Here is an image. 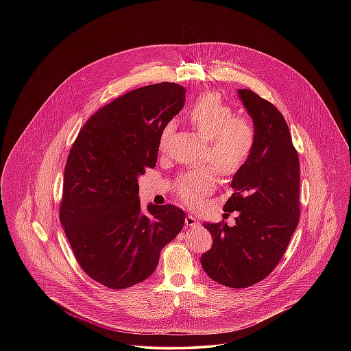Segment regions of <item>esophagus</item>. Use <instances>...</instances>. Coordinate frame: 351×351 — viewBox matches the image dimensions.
<instances>
[{
	"label": "esophagus",
	"instance_id": "esophagus-1",
	"mask_svg": "<svg viewBox=\"0 0 351 351\" xmlns=\"http://www.w3.org/2000/svg\"><path fill=\"white\" fill-rule=\"evenodd\" d=\"M185 224L186 227H197L199 226V219L193 215H188L185 219Z\"/></svg>",
	"mask_w": 351,
	"mask_h": 351
}]
</instances>
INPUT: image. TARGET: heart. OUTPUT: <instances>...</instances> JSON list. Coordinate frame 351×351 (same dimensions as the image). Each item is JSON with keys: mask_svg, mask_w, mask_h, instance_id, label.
I'll return each mask as SVG.
<instances>
[{"mask_svg": "<svg viewBox=\"0 0 351 351\" xmlns=\"http://www.w3.org/2000/svg\"><path fill=\"white\" fill-rule=\"evenodd\" d=\"M188 116L192 125L206 139L204 160L223 177L239 173L255 145V130L250 120L234 116L232 108L212 92L202 93L193 102ZM173 130V121L163 128L159 138L160 150H165ZM215 181V173L209 167L192 170L177 178L176 191L188 205L195 206L213 191Z\"/></svg>", "mask_w": 351, "mask_h": 351, "instance_id": "b5f03b06", "label": "heart"}]
</instances>
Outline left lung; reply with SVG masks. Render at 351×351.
<instances>
[{"instance_id": "left-lung-1", "label": "left lung", "mask_w": 351, "mask_h": 351, "mask_svg": "<svg viewBox=\"0 0 351 351\" xmlns=\"http://www.w3.org/2000/svg\"><path fill=\"white\" fill-rule=\"evenodd\" d=\"M238 95L252 119L255 145L224 204L226 212H237L235 224L204 223L213 243L201 266L213 281L241 289L266 278L289 245L300 216V165L281 112L249 89Z\"/></svg>"}]
</instances>
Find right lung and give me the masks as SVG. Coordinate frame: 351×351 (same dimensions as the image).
Segmentation results:
<instances>
[{
    "label": "right lung",
    "mask_w": 351,
    "mask_h": 351,
    "mask_svg": "<svg viewBox=\"0 0 351 351\" xmlns=\"http://www.w3.org/2000/svg\"><path fill=\"white\" fill-rule=\"evenodd\" d=\"M184 104L173 82L128 92L85 123L67 156L60 223L84 271L106 288L149 278L184 227L182 209H143L138 196V177L155 167L160 134Z\"/></svg>",
    "instance_id": "right-lung-1"
}]
</instances>
